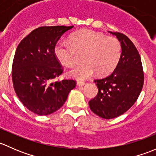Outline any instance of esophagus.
<instances>
[{"label":"esophagus","mask_w":156,"mask_h":156,"mask_svg":"<svg viewBox=\"0 0 156 156\" xmlns=\"http://www.w3.org/2000/svg\"><path fill=\"white\" fill-rule=\"evenodd\" d=\"M76 85H77L78 86H85V85H86V83H85V82H82V81H77Z\"/></svg>","instance_id":"1"}]
</instances>
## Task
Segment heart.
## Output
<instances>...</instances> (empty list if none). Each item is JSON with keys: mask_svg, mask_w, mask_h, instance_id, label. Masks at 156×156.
Wrapping results in <instances>:
<instances>
[{"mask_svg": "<svg viewBox=\"0 0 156 156\" xmlns=\"http://www.w3.org/2000/svg\"><path fill=\"white\" fill-rule=\"evenodd\" d=\"M56 58L64 65L69 66L76 62V55L84 53V64L72 67L67 76L77 80H87L97 72L99 76L110 73L116 67L122 55V46L119 40L90 29L74 32L70 43L58 41L54 48Z\"/></svg>", "mask_w": 156, "mask_h": 156, "instance_id": "b5f03b06", "label": "heart"}]
</instances>
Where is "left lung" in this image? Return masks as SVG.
Here are the masks:
<instances>
[{
	"instance_id": "left-lung-1",
	"label": "left lung",
	"mask_w": 156,
	"mask_h": 156,
	"mask_svg": "<svg viewBox=\"0 0 156 156\" xmlns=\"http://www.w3.org/2000/svg\"><path fill=\"white\" fill-rule=\"evenodd\" d=\"M108 32L121 43V57L108 76L94 80L98 93L89 102L91 111L106 119L129 110L137 100L144 81L140 56L134 43L123 34Z\"/></svg>"
}]
</instances>
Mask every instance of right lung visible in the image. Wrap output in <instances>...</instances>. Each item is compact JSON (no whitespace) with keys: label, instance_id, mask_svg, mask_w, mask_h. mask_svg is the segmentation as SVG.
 Instances as JSON below:
<instances>
[{"label":"right lung","instance_id":"1","mask_svg":"<svg viewBox=\"0 0 156 156\" xmlns=\"http://www.w3.org/2000/svg\"><path fill=\"white\" fill-rule=\"evenodd\" d=\"M73 28L40 27L17 46L12 67L14 90L21 102L34 113L46 115L55 112L76 86L73 80L52 83L63 72L54 48L61 37Z\"/></svg>","mask_w":156,"mask_h":156}]
</instances>
